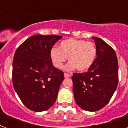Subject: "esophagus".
Instances as JSON below:
<instances>
[{
  "label": "esophagus",
  "mask_w": 128,
  "mask_h": 128,
  "mask_svg": "<svg viewBox=\"0 0 128 128\" xmlns=\"http://www.w3.org/2000/svg\"><path fill=\"white\" fill-rule=\"evenodd\" d=\"M64 78H69V77L70 76V75L69 74H67V73H64Z\"/></svg>",
  "instance_id": "obj_1"
}]
</instances>
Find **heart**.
<instances>
[{
  "mask_svg": "<svg viewBox=\"0 0 128 128\" xmlns=\"http://www.w3.org/2000/svg\"><path fill=\"white\" fill-rule=\"evenodd\" d=\"M95 44L84 40L69 38L62 40L59 48L53 47L50 52L52 64L56 68H62L68 58V63L65 67L67 71L77 69L84 72L89 69L96 57Z\"/></svg>",
  "mask_w": 128,
  "mask_h": 128,
  "instance_id": "1",
  "label": "heart"
}]
</instances>
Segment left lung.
<instances>
[{"mask_svg": "<svg viewBox=\"0 0 128 128\" xmlns=\"http://www.w3.org/2000/svg\"><path fill=\"white\" fill-rule=\"evenodd\" d=\"M96 46V58L85 73L72 76L73 92L77 105L96 112L102 109L112 97L118 83V62L116 52L103 40L92 37Z\"/></svg>", "mask_w": 128, "mask_h": 128, "instance_id": "left-lung-1", "label": "left lung"}]
</instances>
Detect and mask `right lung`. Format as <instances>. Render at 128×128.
<instances>
[{
  "label": "right lung",
  "instance_id": "obj_1",
  "mask_svg": "<svg viewBox=\"0 0 128 128\" xmlns=\"http://www.w3.org/2000/svg\"><path fill=\"white\" fill-rule=\"evenodd\" d=\"M62 38L55 35H34L15 52L13 86L23 104L30 110L45 111L56 102L64 72L53 66L50 52Z\"/></svg>",
  "mask_w": 128,
  "mask_h": 128
}]
</instances>
